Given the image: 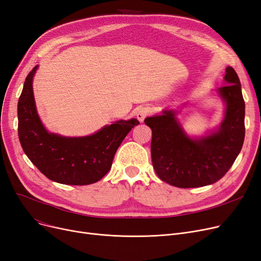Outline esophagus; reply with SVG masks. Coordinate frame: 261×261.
I'll return each mask as SVG.
<instances>
[{
  "label": "esophagus",
  "instance_id": "1",
  "mask_svg": "<svg viewBox=\"0 0 261 261\" xmlns=\"http://www.w3.org/2000/svg\"><path fill=\"white\" fill-rule=\"evenodd\" d=\"M150 114V109L148 107H142L138 110L137 113V118L142 122L144 121V119Z\"/></svg>",
  "mask_w": 261,
  "mask_h": 261
}]
</instances>
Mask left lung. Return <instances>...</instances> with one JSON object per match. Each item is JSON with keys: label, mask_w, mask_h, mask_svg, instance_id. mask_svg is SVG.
Segmentation results:
<instances>
[{"label": "left lung", "mask_w": 261, "mask_h": 261, "mask_svg": "<svg viewBox=\"0 0 261 261\" xmlns=\"http://www.w3.org/2000/svg\"><path fill=\"white\" fill-rule=\"evenodd\" d=\"M224 79L226 84L219 92L226 102L225 118L220 129L208 137L188 138L172 111L144 120L152 131V165L164 182L184 189L212 185L229 171L241 151L245 135L241 84L230 66Z\"/></svg>", "instance_id": "8db88e82"}]
</instances>
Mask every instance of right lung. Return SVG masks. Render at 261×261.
<instances>
[{"mask_svg":"<svg viewBox=\"0 0 261 261\" xmlns=\"http://www.w3.org/2000/svg\"><path fill=\"white\" fill-rule=\"evenodd\" d=\"M35 66L28 74L18 101V134L23 151L39 171L55 182L86 186L97 182L111 169L119 145L137 119L119 120L84 138L49 133L38 117L33 95Z\"/></svg>","mask_w":261,"mask_h":261,"instance_id":"obj_1","label":"right lung"}]
</instances>
